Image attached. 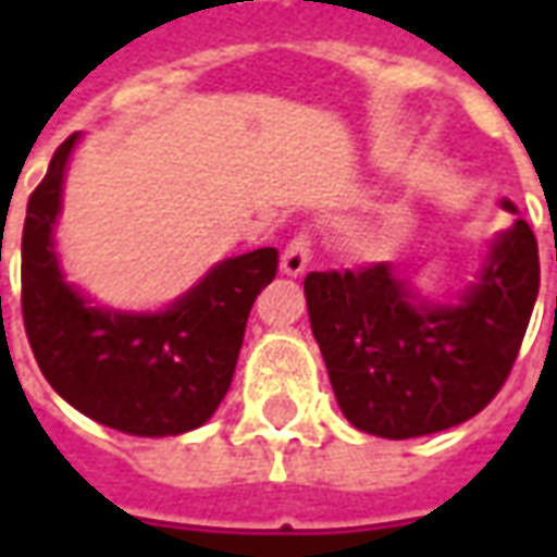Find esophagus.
<instances>
[{
  "mask_svg": "<svg viewBox=\"0 0 557 557\" xmlns=\"http://www.w3.org/2000/svg\"><path fill=\"white\" fill-rule=\"evenodd\" d=\"M310 235L307 232H298L295 238L289 242V247L283 250V259H280V271L286 274V277H301L307 265H310Z\"/></svg>",
  "mask_w": 557,
  "mask_h": 557,
  "instance_id": "34e87169",
  "label": "esophagus"
}]
</instances>
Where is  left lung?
Listing matches in <instances>:
<instances>
[{
  "label": "left lung",
  "mask_w": 557,
  "mask_h": 557,
  "mask_svg": "<svg viewBox=\"0 0 557 557\" xmlns=\"http://www.w3.org/2000/svg\"><path fill=\"white\" fill-rule=\"evenodd\" d=\"M504 208L516 211L507 199ZM537 289V238L525 220L498 235L459 304L418 301L387 262L304 280L339 409L382 438L450 430L486 409L513 370Z\"/></svg>",
  "instance_id": "obj_1"
}]
</instances>
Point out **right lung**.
<instances>
[{"label": "right lung", "mask_w": 557, "mask_h": 557, "mask_svg": "<svg viewBox=\"0 0 557 557\" xmlns=\"http://www.w3.org/2000/svg\"><path fill=\"white\" fill-rule=\"evenodd\" d=\"M77 134L55 148L23 223V325L59 397L127 435H178L202 426L226 397L247 315L277 274V247L232 256L163 313L91 307L59 271L53 223Z\"/></svg>", "instance_id": "right-lung-1"}]
</instances>
